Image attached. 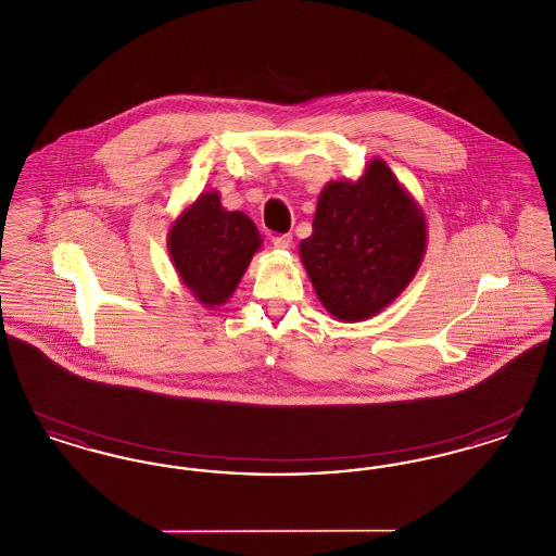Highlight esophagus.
Returning a JSON list of instances; mask_svg holds the SVG:
<instances>
[{
    "label": "esophagus",
    "instance_id": "1",
    "mask_svg": "<svg viewBox=\"0 0 556 556\" xmlns=\"http://www.w3.org/2000/svg\"><path fill=\"white\" fill-rule=\"evenodd\" d=\"M273 245L277 250H288L291 245V236H277V238L273 239Z\"/></svg>",
    "mask_w": 556,
    "mask_h": 556
}]
</instances>
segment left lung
Instances as JSON below:
<instances>
[{"instance_id":"8db88e82","label":"left lung","mask_w":556,"mask_h":556,"mask_svg":"<svg viewBox=\"0 0 556 556\" xmlns=\"http://www.w3.org/2000/svg\"><path fill=\"white\" fill-rule=\"evenodd\" d=\"M425 250L424 208L386 160L372 159L356 181L323 187L313 236L300 241L298 252L325 311L358 323L408 288Z\"/></svg>"}]
</instances>
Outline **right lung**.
I'll return each mask as SVG.
<instances>
[{
	"label": "right lung",
	"mask_w": 556,
	"mask_h": 556,
	"mask_svg": "<svg viewBox=\"0 0 556 556\" xmlns=\"http://www.w3.org/2000/svg\"><path fill=\"white\" fill-rule=\"evenodd\" d=\"M166 245L181 283L195 302L214 308L238 290L263 238L250 216L225 211L220 193L211 189L170 223Z\"/></svg>",
	"instance_id": "add662e5"
}]
</instances>
